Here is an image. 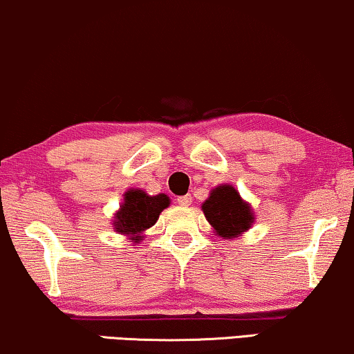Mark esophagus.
I'll list each match as a JSON object with an SVG mask.
<instances>
[{"label": "esophagus", "mask_w": 354, "mask_h": 354, "mask_svg": "<svg viewBox=\"0 0 354 354\" xmlns=\"http://www.w3.org/2000/svg\"><path fill=\"white\" fill-rule=\"evenodd\" d=\"M176 202H178L179 205H181V207H189V205H191V202H192L191 194H186V196L178 197V198H176Z\"/></svg>", "instance_id": "1"}]
</instances>
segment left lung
<instances>
[{"mask_svg":"<svg viewBox=\"0 0 354 354\" xmlns=\"http://www.w3.org/2000/svg\"><path fill=\"white\" fill-rule=\"evenodd\" d=\"M203 215L215 229L216 236L223 239L239 237L252 227L255 220L252 207L239 196L237 189L221 184L213 189L210 197L202 203Z\"/></svg>","mask_w":354,"mask_h":354,"instance_id":"1","label":"left lung"}]
</instances>
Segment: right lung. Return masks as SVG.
<instances>
[{
  "label": "right lung",
  "instance_id": "1",
  "mask_svg": "<svg viewBox=\"0 0 354 354\" xmlns=\"http://www.w3.org/2000/svg\"><path fill=\"white\" fill-rule=\"evenodd\" d=\"M170 205V198L165 194L147 196L141 189H129L123 197L120 210L115 213L113 229L118 234L128 236L129 241L138 243L144 239V231L152 227L158 215Z\"/></svg>",
  "mask_w": 354,
  "mask_h": 354
}]
</instances>
